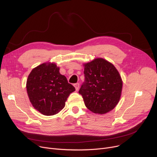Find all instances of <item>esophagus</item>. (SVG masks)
<instances>
[{"label": "esophagus", "mask_w": 157, "mask_h": 157, "mask_svg": "<svg viewBox=\"0 0 157 157\" xmlns=\"http://www.w3.org/2000/svg\"><path fill=\"white\" fill-rule=\"evenodd\" d=\"M73 86H74V87H75V88L76 90H78L79 87H80L79 83H76V84H73Z\"/></svg>", "instance_id": "1"}]
</instances>
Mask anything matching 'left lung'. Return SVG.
<instances>
[{"mask_svg":"<svg viewBox=\"0 0 157 157\" xmlns=\"http://www.w3.org/2000/svg\"><path fill=\"white\" fill-rule=\"evenodd\" d=\"M85 80L78 93L86 106L96 113L113 109L120 100L122 89L121 77L112 63L98 58L84 64Z\"/></svg>","mask_w":157,"mask_h":157,"instance_id":"8db88e82","label":"left lung"}]
</instances>
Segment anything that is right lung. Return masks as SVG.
Returning <instances> with one entry per match:
<instances>
[{
	"instance_id": "add662e5",
	"label": "right lung",
	"mask_w": 157,
	"mask_h": 157,
	"mask_svg": "<svg viewBox=\"0 0 157 157\" xmlns=\"http://www.w3.org/2000/svg\"><path fill=\"white\" fill-rule=\"evenodd\" d=\"M54 63H43L32 70L26 90L33 106L42 114L53 115L65 106L69 95L75 90Z\"/></svg>"
}]
</instances>
